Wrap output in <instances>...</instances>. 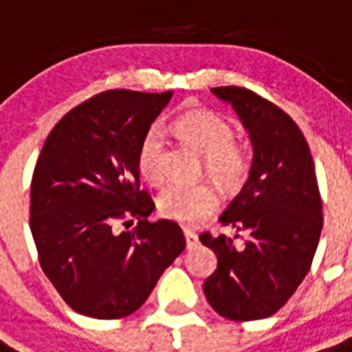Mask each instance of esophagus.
<instances>
[{
    "instance_id": "34e87169",
    "label": "esophagus",
    "mask_w": 352,
    "mask_h": 352,
    "mask_svg": "<svg viewBox=\"0 0 352 352\" xmlns=\"http://www.w3.org/2000/svg\"><path fill=\"white\" fill-rule=\"evenodd\" d=\"M184 238H186V245H188V249H191L197 241H199V236L195 234L193 231L190 229H184Z\"/></svg>"
}]
</instances>
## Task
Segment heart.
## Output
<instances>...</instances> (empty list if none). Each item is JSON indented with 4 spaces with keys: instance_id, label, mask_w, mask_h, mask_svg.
I'll return each mask as SVG.
<instances>
[{
    "instance_id": "heart-1",
    "label": "heart",
    "mask_w": 352,
    "mask_h": 352,
    "mask_svg": "<svg viewBox=\"0 0 352 352\" xmlns=\"http://www.w3.org/2000/svg\"><path fill=\"white\" fill-rule=\"evenodd\" d=\"M173 129L182 140L204 155V168L221 190L236 191L249 175V157L234 144V131L223 118L208 111L188 112L173 121ZM164 135L159 126H152L143 135L138 148V170L148 182L162 179ZM218 204L217 190L208 182L184 184L173 182L161 191L157 209L161 217L184 226L200 223Z\"/></svg>"
}]
</instances>
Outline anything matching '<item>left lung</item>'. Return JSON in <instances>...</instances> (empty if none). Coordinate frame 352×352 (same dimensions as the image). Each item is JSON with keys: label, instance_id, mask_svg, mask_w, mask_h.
Wrapping results in <instances>:
<instances>
[{"label": "left lung", "instance_id": "1", "mask_svg": "<svg viewBox=\"0 0 352 352\" xmlns=\"http://www.w3.org/2000/svg\"><path fill=\"white\" fill-rule=\"evenodd\" d=\"M211 93L234 109L249 132L252 162L243 188L220 217L249 238L234 245L226 234H200L218 256L204 294L221 317L259 320L285 306L311 267L322 231L315 164L299 126L277 105L234 85Z\"/></svg>", "mask_w": 352, "mask_h": 352}]
</instances>
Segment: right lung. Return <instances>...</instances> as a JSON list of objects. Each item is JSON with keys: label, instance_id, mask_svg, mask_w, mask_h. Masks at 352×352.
<instances>
[{"label": "right lung", "instance_id": "1", "mask_svg": "<svg viewBox=\"0 0 352 352\" xmlns=\"http://www.w3.org/2000/svg\"><path fill=\"white\" fill-rule=\"evenodd\" d=\"M173 93L116 89L69 111L50 132L35 164L30 229L39 263L69 308L121 318L141 308L162 272L184 250L181 227L148 221L138 148ZM138 220L132 232L113 223Z\"/></svg>", "mask_w": 352, "mask_h": 352}]
</instances>
